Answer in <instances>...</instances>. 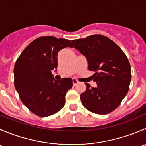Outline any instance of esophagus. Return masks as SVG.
<instances>
[{"label": "esophagus", "mask_w": 146, "mask_h": 146, "mask_svg": "<svg viewBox=\"0 0 146 146\" xmlns=\"http://www.w3.org/2000/svg\"><path fill=\"white\" fill-rule=\"evenodd\" d=\"M78 80H76V79L73 78V85H76L78 84Z\"/></svg>", "instance_id": "obj_1"}]
</instances>
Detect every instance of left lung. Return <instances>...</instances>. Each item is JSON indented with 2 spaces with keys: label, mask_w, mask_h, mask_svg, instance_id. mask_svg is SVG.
Wrapping results in <instances>:
<instances>
[{
  "label": "left lung",
  "mask_w": 146,
  "mask_h": 146,
  "mask_svg": "<svg viewBox=\"0 0 146 146\" xmlns=\"http://www.w3.org/2000/svg\"><path fill=\"white\" fill-rule=\"evenodd\" d=\"M73 46L88 60V70L94 71L92 78L98 83L80 95L82 105L90 111L107 114L119 107L129 89L131 73L126 54L111 39L102 35L71 41Z\"/></svg>",
  "instance_id": "obj_1"
}]
</instances>
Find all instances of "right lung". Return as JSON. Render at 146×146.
I'll list each match as a JSON object with an SVG mask.
<instances>
[{"mask_svg":"<svg viewBox=\"0 0 146 146\" xmlns=\"http://www.w3.org/2000/svg\"><path fill=\"white\" fill-rule=\"evenodd\" d=\"M72 47L70 41L51 36L35 39L23 50L14 67V85L23 104L33 114L48 117L64 107L66 92L73 86L70 78L54 80L60 50Z\"/></svg>","mask_w":146,"mask_h":146,"instance_id":"add662e5","label":"right lung"}]
</instances>
